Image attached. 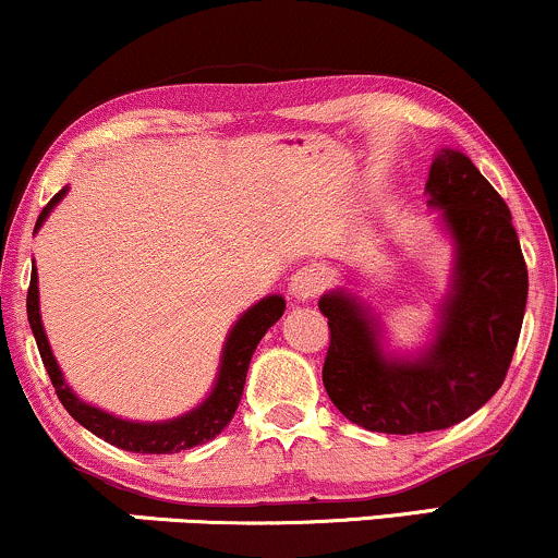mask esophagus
<instances>
[{
  "label": "esophagus",
  "mask_w": 558,
  "mask_h": 558,
  "mask_svg": "<svg viewBox=\"0 0 558 558\" xmlns=\"http://www.w3.org/2000/svg\"><path fill=\"white\" fill-rule=\"evenodd\" d=\"M326 281H329L326 268H320L316 264L303 266L290 281V294L298 300H313L326 290Z\"/></svg>",
  "instance_id": "esophagus-1"
}]
</instances>
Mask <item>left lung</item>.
Returning a JSON list of instances; mask_svg holds the SVG:
<instances>
[{"mask_svg":"<svg viewBox=\"0 0 558 558\" xmlns=\"http://www.w3.org/2000/svg\"><path fill=\"white\" fill-rule=\"evenodd\" d=\"M454 242L451 290L436 337L417 355L384 350L381 324L355 294L326 292V395L347 421L376 434L451 428L499 391L527 303V266L512 214L462 150L441 148L425 182Z\"/></svg>","mask_w":558,"mask_h":558,"instance_id":"left-lung-1","label":"left lung"}]
</instances>
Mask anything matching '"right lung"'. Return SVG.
<instances>
[{"mask_svg": "<svg viewBox=\"0 0 558 558\" xmlns=\"http://www.w3.org/2000/svg\"><path fill=\"white\" fill-rule=\"evenodd\" d=\"M68 187H62L59 193L46 203V208L38 216L36 229L44 225L46 216L51 214V208L64 198ZM284 313V298L281 294H268V298L247 307L242 313L238 324L229 331L225 350H221L219 360V373H216V384L195 410L185 412V415L172 417V421L161 423H135V421H122V417L109 415V412L94 408V404H85L75 391L64 384L62 371H59L54 355H51L49 339L44 333L41 324V307H38V274L36 266L31 271V287H28V324L33 337H36L38 352H41L44 368L49 373L51 384H54L59 402L64 404V410L75 417L83 428H88L90 434L111 444V447L124 449V451H137V454H177V451H185L198 447V444L211 441L227 428L232 421L234 410H238L242 389H245V376L251 357L258 347L264 333L271 329L274 324Z\"/></svg>", "mask_w": 558, "mask_h": 558, "instance_id": "obj_1", "label": "right lung"}]
</instances>
